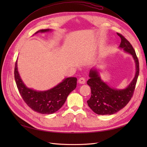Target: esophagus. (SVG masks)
<instances>
[{
    "label": "esophagus",
    "instance_id": "obj_1",
    "mask_svg": "<svg viewBox=\"0 0 147 147\" xmlns=\"http://www.w3.org/2000/svg\"><path fill=\"white\" fill-rule=\"evenodd\" d=\"M85 82H86V80L84 77H81L78 80V83L80 84H84L85 83Z\"/></svg>",
    "mask_w": 147,
    "mask_h": 147
}]
</instances>
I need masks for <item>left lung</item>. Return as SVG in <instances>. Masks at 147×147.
I'll list each match as a JSON object with an SVG mask.
<instances>
[{"mask_svg":"<svg viewBox=\"0 0 147 147\" xmlns=\"http://www.w3.org/2000/svg\"><path fill=\"white\" fill-rule=\"evenodd\" d=\"M121 38V48L132 56L136 64L135 77L126 88L117 90L110 88L101 80L97 71L91 70L90 79L87 84L91 87V96L87 100L88 106L97 115H112L124 108L129 102L134 94L139 74V63L134 48L127 40L121 34L117 33Z\"/></svg>","mask_w":147,"mask_h":147,"instance_id":"obj_1","label":"left lung"}]
</instances>
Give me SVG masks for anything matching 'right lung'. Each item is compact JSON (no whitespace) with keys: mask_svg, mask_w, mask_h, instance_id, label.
Wrapping results in <instances>:
<instances>
[{"mask_svg":"<svg viewBox=\"0 0 147 147\" xmlns=\"http://www.w3.org/2000/svg\"><path fill=\"white\" fill-rule=\"evenodd\" d=\"M50 29H41L38 32H45ZM15 79L22 98L29 107L41 114H51L57 112L64 105L68 95L77 86V79L69 77L50 90L36 91L26 87L21 80L18 71L17 60L15 66Z\"/></svg>","mask_w":147,"mask_h":147,"instance_id":"obj_1","label":"right lung"}]
</instances>
